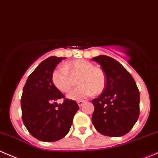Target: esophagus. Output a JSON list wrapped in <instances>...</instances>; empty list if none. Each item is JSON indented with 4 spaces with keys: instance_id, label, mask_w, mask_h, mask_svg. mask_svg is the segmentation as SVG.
Masks as SVG:
<instances>
[{
    "instance_id": "esophagus-1",
    "label": "esophagus",
    "mask_w": 158,
    "mask_h": 158,
    "mask_svg": "<svg viewBox=\"0 0 158 158\" xmlns=\"http://www.w3.org/2000/svg\"><path fill=\"white\" fill-rule=\"evenodd\" d=\"M84 103H85V101H77V104H78L79 107H81V106H82L83 104H84Z\"/></svg>"
}]
</instances>
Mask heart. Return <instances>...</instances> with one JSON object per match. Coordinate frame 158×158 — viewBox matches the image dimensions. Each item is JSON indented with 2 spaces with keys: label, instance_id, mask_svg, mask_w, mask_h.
<instances>
[{
  "label": "heart",
  "instance_id": "b5f03b06",
  "mask_svg": "<svg viewBox=\"0 0 158 158\" xmlns=\"http://www.w3.org/2000/svg\"><path fill=\"white\" fill-rule=\"evenodd\" d=\"M77 78V88L68 94L71 100L80 101L95 94H101L106 84L105 74L100 68L84 59L67 64L65 68L60 67L54 70L51 81L57 89L61 92L70 91L74 86V78Z\"/></svg>",
  "mask_w": 158,
  "mask_h": 158
}]
</instances>
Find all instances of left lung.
<instances>
[{"label": "left lung", "instance_id": "1", "mask_svg": "<svg viewBox=\"0 0 158 158\" xmlns=\"http://www.w3.org/2000/svg\"><path fill=\"white\" fill-rule=\"evenodd\" d=\"M99 64L106 76L105 88L92 100V124L101 134L121 137L131 130L139 117L140 93L130 73L118 60L106 55L91 59Z\"/></svg>", "mask_w": 158, "mask_h": 158}]
</instances>
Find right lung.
<instances>
[{"label":"right lung","mask_w":158,"mask_h":158,"mask_svg":"<svg viewBox=\"0 0 158 158\" xmlns=\"http://www.w3.org/2000/svg\"><path fill=\"white\" fill-rule=\"evenodd\" d=\"M65 57L51 56L41 62L30 74L23 88L21 100L22 120L30 134L37 140L57 141L68 134L79 107L76 101L65 99L54 87L51 74Z\"/></svg>","instance_id":"right-lung-1"}]
</instances>
